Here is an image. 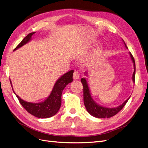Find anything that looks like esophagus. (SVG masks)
<instances>
[{"label": "esophagus", "mask_w": 148, "mask_h": 148, "mask_svg": "<svg viewBox=\"0 0 148 148\" xmlns=\"http://www.w3.org/2000/svg\"><path fill=\"white\" fill-rule=\"evenodd\" d=\"M73 79H75V80L76 79H78L79 78V73L77 71H75V72L73 73Z\"/></svg>", "instance_id": "obj_1"}]
</instances>
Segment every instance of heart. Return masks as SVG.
Wrapping results in <instances>:
<instances>
[{"label": "heart", "instance_id": "heart-1", "mask_svg": "<svg viewBox=\"0 0 148 148\" xmlns=\"http://www.w3.org/2000/svg\"><path fill=\"white\" fill-rule=\"evenodd\" d=\"M96 41H92V43H95ZM103 51L102 47H98L89 56L85 61V63L88 65H92L97 60V59L101 57Z\"/></svg>", "mask_w": 148, "mask_h": 148}]
</instances>
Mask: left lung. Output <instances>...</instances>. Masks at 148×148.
Instances as JSON below:
<instances>
[{
    "label": "left lung",
    "mask_w": 148,
    "mask_h": 148,
    "mask_svg": "<svg viewBox=\"0 0 148 148\" xmlns=\"http://www.w3.org/2000/svg\"><path fill=\"white\" fill-rule=\"evenodd\" d=\"M123 42H124L125 46L127 49H128L126 44L125 43L124 41L123 40ZM130 55L132 60L134 66V72L132 76V79L133 83H135V59L131 53L130 52ZM85 75H87V73H85ZM81 82L83 84V100H84V104L85 107L87 110L88 112L93 117H95L97 118L100 119H104V118H110L111 117H113L114 115L117 114L118 112L123 109V107L126 104V103L128 102V99H130L129 97L128 99L125 101L122 104L117 107H114V108H107V107H102L100 105H98L95 101L92 99L91 97L90 91H89V88L88 86V84L87 82V80L86 78H82Z\"/></svg>",
    "instance_id": "8db88e82"
}]
</instances>
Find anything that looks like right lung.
Returning a JSON list of instances; mask_svg holds the SVG:
<instances>
[{"mask_svg": "<svg viewBox=\"0 0 148 148\" xmlns=\"http://www.w3.org/2000/svg\"><path fill=\"white\" fill-rule=\"evenodd\" d=\"M35 33V32L31 33L28 34L22 40L21 42L18 45L14 51L16 50L17 49L23 46L26 44L31 39L32 36ZM74 72L73 70H70L69 72L65 73L57 79L56 82L54 86L52 89L50 95L47 99L43 102L39 103H32L26 102L16 95L15 92V95L17 97L18 99L19 100L20 103L26 110V111L34 115V117L41 119H46L51 117L52 116L56 115L57 112L59 111L60 107L61 106L62 102V91L65 88L67 84L73 82V73ZM11 86L13 89L12 82L10 79Z\"/></svg>", "mask_w": 148, "mask_h": 148, "instance_id": "add662e5", "label": "right lung"}]
</instances>
